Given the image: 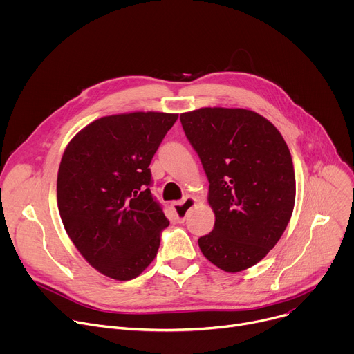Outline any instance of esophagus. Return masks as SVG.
I'll return each instance as SVG.
<instances>
[{
  "instance_id": "esophagus-1",
  "label": "esophagus",
  "mask_w": 354,
  "mask_h": 354,
  "mask_svg": "<svg viewBox=\"0 0 354 354\" xmlns=\"http://www.w3.org/2000/svg\"><path fill=\"white\" fill-rule=\"evenodd\" d=\"M197 203V200L194 196H186L182 201H176V203H174V210H175V214H176V218L179 223L185 221L186 217H187V213L192 207H194Z\"/></svg>"
}]
</instances>
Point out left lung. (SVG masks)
<instances>
[{
    "label": "left lung",
    "mask_w": 354,
    "mask_h": 354,
    "mask_svg": "<svg viewBox=\"0 0 354 354\" xmlns=\"http://www.w3.org/2000/svg\"><path fill=\"white\" fill-rule=\"evenodd\" d=\"M209 179L216 223L198 246L228 273L262 261L283 235L294 209L295 175L280 131L246 109L201 108L180 115Z\"/></svg>",
    "instance_id": "8db88e82"
}]
</instances>
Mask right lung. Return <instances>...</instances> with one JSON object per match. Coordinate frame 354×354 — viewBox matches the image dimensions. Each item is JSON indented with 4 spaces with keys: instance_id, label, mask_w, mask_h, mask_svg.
<instances>
[{
    "instance_id": "right-lung-1",
    "label": "right lung",
    "mask_w": 354,
    "mask_h": 354,
    "mask_svg": "<svg viewBox=\"0 0 354 354\" xmlns=\"http://www.w3.org/2000/svg\"><path fill=\"white\" fill-rule=\"evenodd\" d=\"M176 113L100 118L68 142L57 175L63 225L84 259L111 279L140 276L169 225L149 190V164Z\"/></svg>"
}]
</instances>
